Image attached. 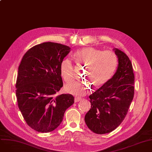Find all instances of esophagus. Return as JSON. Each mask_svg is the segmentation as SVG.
Returning <instances> with one entry per match:
<instances>
[{
	"label": "esophagus",
	"instance_id": "obj_1",
	"mask_svg": "<svg viewBox=\"0 0 152 152\" xmlns=\"http://www.w3.org/2000/svg\"><path fill=\"white\" fill-rule=\"evenodd\" d=\"M81 98H80V97H76L75 98V102H78L81 101Z\"/></svg>",
	"mask_w": 152,
	"mask_h": 152
}]
</instances>
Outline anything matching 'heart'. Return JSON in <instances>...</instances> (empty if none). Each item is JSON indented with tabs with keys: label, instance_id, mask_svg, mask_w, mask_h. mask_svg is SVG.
<instances>
[{
	"label": "heart",
	"instance_id": "obj_1",
	"mask_svg": "<svg viewBox=\"0 0 152 152\" xmlns=\"http://www.w3.org/2000/svg\"><path fill=\"white\" fill-rule=\"evenodd\" d=\"M75 61L79 65H86L84 74L95 87L107 83L113 75L118 60L115 53L110 50L102 51L94 47H86L77 50L73 55ZM60 75L68 82L74 76L73 65L69 58H65L60 63ZM91 84L84 81H73L66 84L65 91L77 96H83L90 91Z\"/></svg>",
	"mask_w": 152,
	"mask_h": 152
}]
</instances>
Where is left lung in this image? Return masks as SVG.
Wrapping results in <instances>:
<instances>
[{
  "label": "left lung",
  "mask_w": 152,
  "mask_h": 152,
  "mask_svg": "<svg viewBox=\"0 0 152 152\" xmlns=\"http://www.w3.org/2000/svg\"><path fill=\"white\" fill-rule=\"evenodd\" d=\"M118 59L112 77L89 96L91 108L85 116L86 125L94 133L103 134L115 130L127 113L134 94V75L131 60L117 48Z\"/></svg>",
  "instance_id": "1"
}]
</instances>
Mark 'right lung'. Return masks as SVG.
I'll return each mask as SVG.
<instances>
[{
  "instance_id": "obj_1",
  "label": "right lung",
  "mask_w": 152,
  "mask_h": 152,
  "mask_svg": "<svg viewBox=\"0 0 152 152\" xmlns=\"http://www.w3.org/2000/svg\"><path fill=\"white\" fill-rule=\"evenodd\" d=\"M71 48L44 42L24 55L18 67L16 96L25 121L39 132H49L61 124L64 113L74 103L71 94L57 93L63 87L60 63Z\"/></svg>"
}]
</instances>
